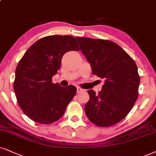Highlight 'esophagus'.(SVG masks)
I'll use <instances>...</instances> for the list:
<instances>
[{
  "label": "esophagus",
  "instance_id": "esophagus-1",
  "mask_svg": "<svg viewBox=\"0 0 156 156\" xmlns=\"http://www.w3.org/2000/svg\"><path fill=\"white\" fill-rule=\"evenodd\" d=\"M84 91V90H82V88H80V87H76V93H77L78 94H80V93H81L82 92H83Z\"/></svg>",
  "mask_w": 156,
  "mask_h": 156
}]
</instances>
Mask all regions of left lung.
I'll use <instances>...</instances> for the list:
<instances>
[{
    "label": "left lung",
    "mask_w": 156,
    "mask_h": 156,
    "mask_svg": "<svg viewBox=\"0 0 156 156\" xmlns=\"http://www.w3.org/2000/svg\"><path fill=\"white\" fill-rule=\"evenodd\" d=\"M94 75L104 80L96 95L88 90L84 111L96 126L108 127L124 119L138 98L140 76L135 62L124 50L107 40L76 37Z\"/></svg>",
    "instance_id": "8db88e82"
}]
</instances>
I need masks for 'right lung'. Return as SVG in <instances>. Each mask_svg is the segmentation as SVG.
Masks as SVG:
<instances>
[{"label": "right lung", "instance_id": "add662e5", "mask_svg": "<svg viewBox=\"0 0 156 156\" xmlns=\"http://www.w3.org/2000/svg\"><path fill=\"white\" fill-rule=\"evenodd\" d=\"M79 50L72 36L50 35L36 41L19 61L13 90L19 105L32 121L50 124L63 115L76 88L53 84L52 77L60 69L63 55Z\"/></svg>", "mask_w": 156, "mask_h": 156}]
</instances>
